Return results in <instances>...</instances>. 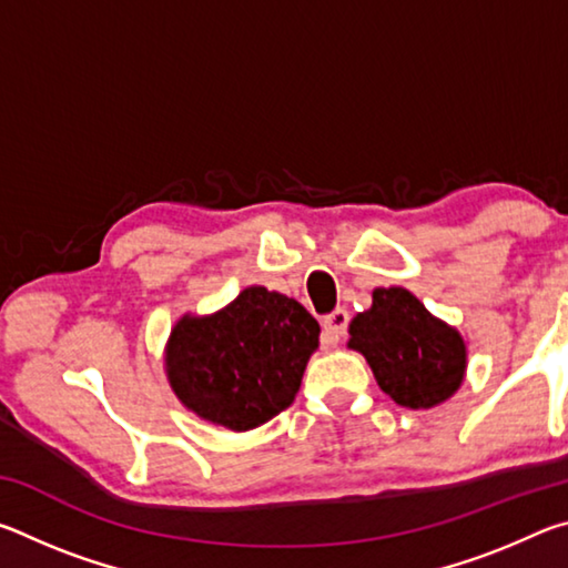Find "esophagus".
<instances>
[{
	"label": "esophagus",
	"instance_id": "esophagus-1",
	"mask_svg": "<svg viewBox=\"0 0 568 568\" xmlns=\"http://www.w3.org/2000/svg\"><path fill=\"white\" fill-rule=\"evenodd\" d=\"M348 323H351V315H348V311H343V307L333 311L331 315H325L323 333H325V338H328V343H338L345 335V331H348Z\"/></svg>",
	"mask_w": 568,
	"mask_h": 568
}]
</instances>
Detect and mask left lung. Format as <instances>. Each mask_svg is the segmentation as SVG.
Returning <instances> with one entry per match:
<instances>
[{
  "instance_id": "1",
  "label": "left lung",
  "mask_w": 568,
  "mask_h": 568,
  "mask_svg": "<svg viewBox=\"0 0 568 568\" xmlns=\"http://www.w3.org/2000/svg\"><path fill=\"white\" fill-rule=\"evenodd\" d=\"M348 345L365 355L378 386L398 406L434 408L464 381V338L406 287L373 291V305L351 321Z\"/></svg>"
}]
</instances>
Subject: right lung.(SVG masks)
<instances>
[{
	"label": "right lung",
	"mask_w": 568,
	"mask_h": 568,
	"mask_svg": "<svg viewBox=\"0 0 568 568\" xmlns=\"http://www.w3.org/2000/svg\"><path fill=\"white\" fill-rule=\"evenodd\" d=\"M318 335V321L293 297L247 287L220 313L185 315L172 328L170 386L200 418L257 428L293 403Z\"/></svg>",
	"instance_id": "obj_1"
}]
</instances>
